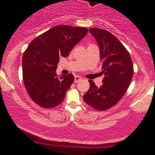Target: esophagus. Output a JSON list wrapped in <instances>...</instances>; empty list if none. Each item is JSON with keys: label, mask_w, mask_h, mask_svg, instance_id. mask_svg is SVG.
Returning a JSON list of instances; mask_svg holds the SVG:
<instances>
[{"label": "esophagus", "mask_w": 155, "mask_h": 155, "mask_svg": "<svg viewBox=\"0 0 155 155\" xmlns=\"http://www.w3.org/2000/svg\"><path fill=\"white\" fill-rule=\"evenodd\" d=\"M82 80V78L80 77V76L75 75V81H74V82H75V83H76V82H78L79 81H80V80Z\"/></svg>", "instance_id": "34e87169"}]
</instances>
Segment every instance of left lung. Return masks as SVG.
Segmentation results:
<instances>
[{"mask_svg": "<svg viewBox=\"0 0 155 155\" xmlns=\"http://www.w3.org/2000/svg\"><path fill=\"white\" fill-rule=\"evenodd\" d=\"M89 31L99 44L104 78L100 87L89 80L90 87L83 99L94 109L104 111L115 106L126 92L134 73L133 64L128 50L111 32L99 28Z\"/></svg>", "mask_w": 155, "mask_h": 155, "instance_id": "left-lung-1", "label": "left lung"}]
</instances>
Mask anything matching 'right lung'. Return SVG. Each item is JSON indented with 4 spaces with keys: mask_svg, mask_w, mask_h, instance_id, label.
<instances>
[{
    "mask_svg": "<svg viewBox=\"0 0 155 155\" xmlns=\"http://www.w3.org/2000/svg\"><path fill=\"white\" fill-rule=\"evenodd\" d=\"M87 31L86 27L55 26L29 44L22 57V77L29 96L37 104L49 109L64 100L74 76H58L57 64L61 56H68Z\"/></svg>",
    "mask_w": 155,
    "mask_h": 155,
    "instance_id": "1",
    "label": "right lung"
}]
</instances>
